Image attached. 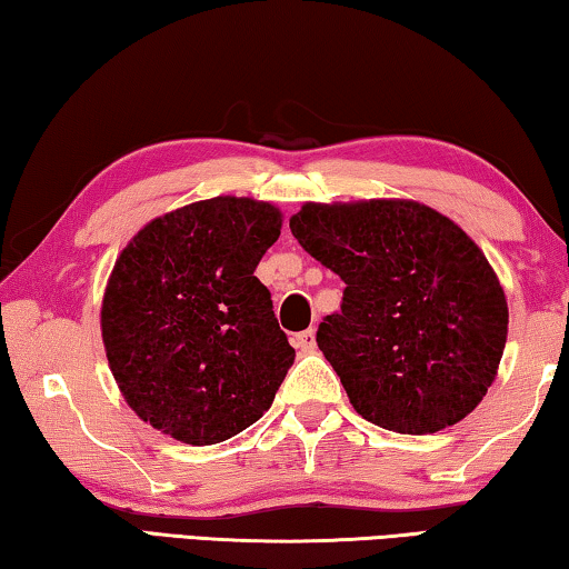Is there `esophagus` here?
Wrapping results in <instances>:
<instances>
[{"label": "esophagus", "mask_w": 569, "mask_h": 569, "mask_svg": "<svg viewBox=\"0 0 569 569\" xmlns=\"http://www.w3.org/2000/svg\"><path fill=\"white\" fill-rule=\"evenodd\" d=\"M293 346L301 353H311L316 349V331L308 329V331H301L293 336Z\"/></svg>", "instance_id": "1"}]
</instances>
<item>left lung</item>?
<instances>
[{"label": "left lung", "instance_id": "left-lung-1", "mask_svg": "<svg viewBox=\"0 0 569 569\" xmlns=\"http://www.w3.org/2000/svg\"><path fill=\"white\" fill-rule=\"evenodd\" d=\"M291 233L346 283L316 341L366 421L435 435L477 409L507 343V296L455 220L407 198L303 203Z\"/></svg>", "mask_w": 569, "mask_h": 569}]
</instances>
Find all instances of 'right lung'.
Instances as JSON below:
<instances>
[{
  "mask_svg": "<svg viewBox=\"0 0 569 569\" xmlns=\"http://www.w3.org/2000/svg\"><path fill=\"white\" fill-rule=\"evenodd\" d=\"M283 213L218 196L152 218L114 261L100 329L118 389L182 445L240 435L271 409L296 359L253 276Z\"/></svg>",
  "mask_w": 569,
  "mask_h": 569,
  "instance_id": "right-lung-1",
  "label": "right lung"
}]
</instances>
